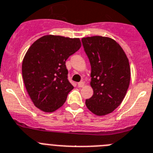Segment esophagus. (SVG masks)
Returning a JSON list of instances; mask_svg holds the SVG:
<instances>
[{
    "label": "esophagus",
    "instance_id": "34e87169",
    "mask_svg": "<svg viewBox=\"0 0 153 153\" xmlns=\"http://www.w3.org/2000/svg\"><path fill=\"white\" fill-rule=\"evenodd\" d=\"M78 86L79 87V88H82V87L84 86V82H80L78 83Z\"/></svg>",
    "mask_w": 153,
    "mask_h": 153
}]
</instances>
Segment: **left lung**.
<instances>
[{"label": "left lung", "instance_id": "obj_1", "mask_svg": "<svg viewBox=\"0 0 153 153\" xmlns=\"http://www.w3.org/2000/svg\"><path fill=\"white\" fill-rule=\"evenodd\" d=\"M91 65L93 95L85 100L87 108L97 116L113 112L126 95L131 79L128 59L120 45L109 37L82 39Z\"/></svg>", "mask_w": 153, "mask_h": 153}]
</instances>
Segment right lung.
Segmentation results:
<instances>
[{"instance_id":"add662e5","label":"right lung","mask_w":153,"mask_h":153,"mask_svg":"<svg viewBox=\"0 0 153 153\" xmlns=\"http://www.w3.org/2000/svg\"><path fill=\"white\" fill-rule=\"evenodd\" d=\"M81 47L79 38L47 35L32 44L22 61V77L34 105L53 112L65 103L74 87L68 79L67 59Z\"/></svg>"}]
</instances>
